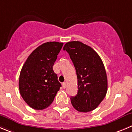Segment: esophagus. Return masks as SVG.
I'll list each match as a JSON object with an SVG mask.
<instances>
[{
	"label": "esophagus",
	"instance_id": "34e87169",
	"mask_svg": "<svg viewBox=\"0 0 132 132\" xmlns=\"http://www.w3.org/2000/svg\"><path fill=\"white\" fill-rule=\"evenodd\" d=\"M62 87H63V88H66V82H64L63 83H62Z\"/></svg>",
	"mask_w": 132,
	"mask_h": 132
}]
</instances>
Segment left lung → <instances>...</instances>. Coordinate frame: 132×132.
<instances>
[{
    "label": "left lung",
    "instance_id": "1",
    "mask_svg": "<svg viewBox=\"0 0 132 132\" xmlns=\"http://www.w3.org/2000/svg\"><path fill=\"white\" fill-rule=\"evenodd\" d=\"M63 49L70 55L77 77V94L70 98L72 105L79 112L94 110L108 91V77L102 59L92 47L81 42H69Z\"/></svg>",
    "mask_w": 132,
    "mask_h": 132
}]
</instances>
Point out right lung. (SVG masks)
<instances>
[{
	"mask_svg": "<svg viewBox=\"0 0 132 132\" xmlns=\"http://www.w3.org/2000/svg\"><path fill=\"white\" fill-rule=\"evenodd\" d=\"M63 43L49 42L34 49L21 70L19 92L32 109L42 110L51 105L61 84L53 66Z\"/></svg>",
	"mask_w": 132,
	"mask_h": 132,
	"instance_id": "right-lung-1",
	"label": "right lung"
}]
</instances>
